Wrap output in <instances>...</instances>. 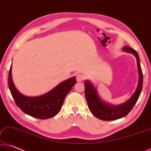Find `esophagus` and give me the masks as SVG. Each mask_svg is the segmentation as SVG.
I'll list each match as a JSON object with an SVG mask.
<instances>
[{
	"instance_id": "obj_1",
	"label": "esophagus",
	"mask_w": 151,
	"mask_h": 151,
	"mask_svg": "<svg viewBox=\"0 0 151 151\" xmlns=\"http://www.w3.org/2000/svg\"><path fill=\"white\" fill-rule=\"evenodd\" d=\"M76 79H77V81L80 82V81H81L84 80L85 76H84V75H83V74L79 73V74H78L77 76H76Z\"/></svg>"
}]
</instances>
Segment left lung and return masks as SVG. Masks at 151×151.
<instances>
[{
	"label": "left lung",
	"instance_id": "obj_1",
	"mask_svg": "<svg viewBox=\"0 0 151 151\" xmlns=\"http://www.w3.org/2000/svg\"><path fill=\"white\" fill-rule=\"evenodd\" d=\"M122 49L126 52L132 53L135 56L137 59L138 74H139L137 88L134 94L129 100L120 105L114 106L110 104L104 102L100 98L97 90L90 81L86 80L84 82L85 96L89 109L93 116H95L100 120L109 121L124 117L131 111L141 93L143 83V75L140 64L139 57L137 51L130 47L126 46L123 47Z\"/></svg>",
	"mask_w": 151,
	"mask_h": 151
}]
</instances>
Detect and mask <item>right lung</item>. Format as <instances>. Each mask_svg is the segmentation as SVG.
I'll use <instances>...</instances> for the list:
<instances>
[{"mask_svg": "<svg viewBox=\"0 0 151 151\" xmlns=\"http://www.w3.org/2000/svg\"><path fill=\"white\" fill-rule=\"evenodd\" d=\"M12 65L9 72V87L14 102L24 113L40 119L55 116L61 107L68 93L76 84V77L63 81L50 92L37 97H28L20 93L12 79Z\"/></svg>", "mask_w": 151, "mask_h": 151, "instance_id": "right-lung-1", "label": "right lung"}]
</instances>
